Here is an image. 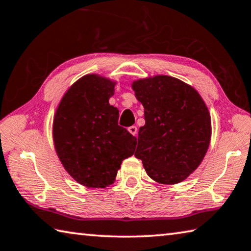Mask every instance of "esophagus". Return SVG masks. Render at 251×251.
I'll return each instance as SVG.
<instances>
[{
  "instance_id": "esophagus-1",
  "label": "esophagus",
  "mask_w": 251,
  "mask_h": 251,
  "mask_svg": "<svg viewBox=\"0 0 251 251\" xmlns=\"http://www.w3.org/2000/svg\"><path fill=\"white\" fill-rule=\"evenodd\" d=\"M129 130V132L132 134V135H137L138 134V128L135 126H130V128L128 129Z\"/></svg>"
}]
</instances>
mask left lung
<instances>
[{"instance_id": "1", "label": "left lung", "mask_w": 251, "mask_h": 251, "mask_svg": "<svg viewBox=\"0 0 251 251\" xmlns=\"http://www.w3.org/2000/svg\"><path fill=\"white\" fill-rule=\"evenodd\" d=\"M132 89L146 119L135 157L157 183L184 181L208 150L212 122L207 105L192 86L164 75L135 80Z\"/></svg>"}]
</instances>
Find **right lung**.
I'll use <instances>...</instances> for the list:
<instances>
[{
    "mask_svg": "<svg viewBox=\"0 0 251 251\" xmlns=\"http://www.w3.org/2000/svg\"><path fill=\"white\" fill-rule=\"evenodd\" d=\"M116 81L89 74L70 86L56 109L52 140L57 155L75 181L90 188L114 182L122 161L133 155L137 139L118 126L109 103Z\"/></svg>",
    "mask_w": 251,
    "mask_h": 251,
    "instance_id": "obj_1",
    "label": "right lung"
}]
</instances>
